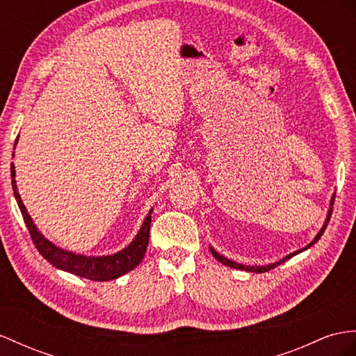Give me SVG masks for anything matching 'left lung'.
<instances>
[{
    "label": "left lung",
    "mask_w": 356,
    "mask_h": 356,
    "mask_svg": "<svg viewBox=\"0 0 356 356\" xmlns=\"http://www.w3.org/2000/svg\"><path fill=\"white\" fill-rule=\"evenodd\" d=\"M334 199H335V196H332V199H331V207H329V210H327V216H326V220H325V223H323V227H322V229L318 231V234L317 236L314 237V240L311 241L309 245H307L305 248H302V249H299V250H296V252H293V254H290V255H287L285 258H282V259H280V261H276V263H272V264H267V266H245V264H240V263H236V261H232V259H228V258H225L223 255H220V254H218L216 252V250L213 249V248H210V250H211V254H213V257L218 259V261H220L222 264H225V266H228V267H232V268H238V270H246V272H254V273H264V272H268V270H272V268H275V267H278L280 264H282V263H285L287 261V259H290L291 257H294V255H298V254H300V252H303V250H307L308 248H311L313 246L314 243H317L318 241V238L323 236V232H325V229H326V227H327V223H329V219H331V214H332V205H334Z\"/></svg>",
    "instance_id": "8db88e82"
}]
</instances>
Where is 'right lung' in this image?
<instances>
[{
    "label": "right lung",
    "mask_w": 356,
    "mask_h": 356,
    "mask_svg": "<svg viewBox=\"0 0 356 356\" xmlns=\"http://www.w3.org/2000/svg\"><path fill=\"white\" fill-rule=\"evenodd\" d=\"M16 145V142H15ZM10 175H12V187L13 193L18 202L19 210L22 213V218L25 225H27L29 232L34 246L39 250V254L47 259L48 263L53 264L57 268H62L65 272H69L81 278L90 280V281H111L116 280L128 272H131L134 267L140 264L145 257L146 248H148L149 241V228H151V213L146 216V219L142 223V228L138 229L136 238L129 243L125 249L116 252L113 255L106 257H86L80 254L69 252L62 248H57L54 243L42 236L36 225L33 223V219L27 213V208L22 204V199L16 188V179H15V164L10 166Z\"/></svg>",
    "instance_id": "add662e5"
}]
</instances>
